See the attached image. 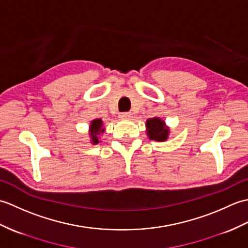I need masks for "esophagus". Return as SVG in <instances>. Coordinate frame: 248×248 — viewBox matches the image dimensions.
I'll list each match as a JSON object with an SVG mask.
<instances>
[{
    "label": "esophagus",
    "mask_w": 248,
    "mask_h": 248,
    "mask_svg": "<svg viewBox=\"0 0 248 248\" xmlns=\"http://www.w3.org/2000/svg\"><path fill=\"white\" fill-rule=\"evenodd\" d=\"M131 113L129 112H124V113H120L119 114V118H123V119H127V118H130L131 117Z\"/></svg>",
    "instance_id": "esophagus-1"
}]
</instances>
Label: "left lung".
<instances>
[{"instance_id":"obj_1","label":"left lung","mask_w":248,"mask_h":248,"mask_svg":"<svg viewBox=\"0 0 248 248\" xmlns=\"http://www.w3.org/2000/svg\"><path fill=\"white\" fill-rule=\"evenodd\" d=\"M147 133H148L149 139L152 140L163 141L167 140L170 130L165 127L164 121L160 118H151L148 119L146 123Z\"/></svg>"}]
</instances>
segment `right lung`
I'll return each mask as SVG.
<instances>
[{
  "instance_id": "1",
  "label": "right lung",
  "mask_w": 248,
  "mask_h": 248,
  "mask_svg": "<svg viewBox=\"0 0 248 248\" xmlns=\"http://www.w3.org/2000/svg\"><path fill=\"white\" fill-rule=\"evenodd\" d=\"M102 127V120L101 119H96L93 120V123L91 124V136H92V141L93 144H98V134L102 133L104 129L101 128Z\"/></svg>"
}]
</instances>
